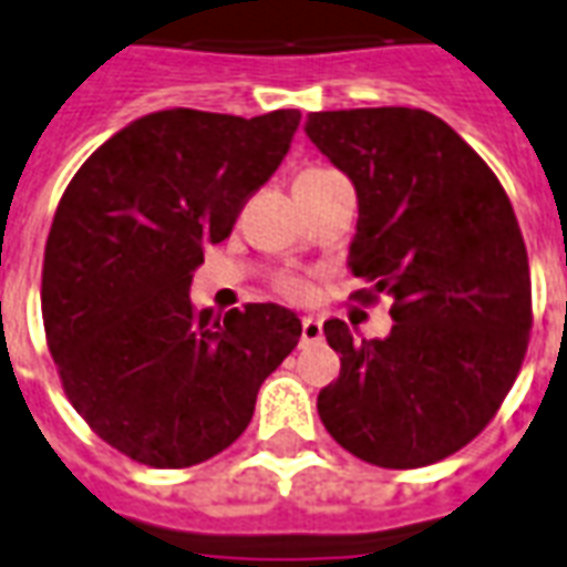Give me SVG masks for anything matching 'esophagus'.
Returning <instances> with one entry per match:
<instances>
[{"mask_svg":"<svg viewBox=\"0 0 567 567\" xmlns=\"http://www.w3.org/2000/svg\"><path fill=\"white\" fill-rule=\"evenodd\" d=\"M324 337V327H321V321L312 316L303 318V333H300V339H303V346H312V342H318V339Z\"/></svg>","mask_w":567,"mask_h":567,"instance_id":"34e87169","label":"esophagus"}]
</instances>
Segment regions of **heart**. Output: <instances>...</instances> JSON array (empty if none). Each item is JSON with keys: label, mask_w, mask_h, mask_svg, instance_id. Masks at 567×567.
Masks as SVG:
<instances>
[{"label": "heart", "mask_w": 567, "mask_h": 567, "mask_svg": "<svg viewBox=\"0 0 567 567\" xmlns=\"http://www.w3.org/2000/svg\"><path fill=\"white\" fill-rule=\"evenodd\" d=\"M279 291H282L285 297H303L306 285L300 282V279H295V276H285L282 282H279Z\"/></svg>", "instance_id": "1"}]
</instances>
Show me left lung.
<instances>
[{
  "label": "left lung",
  "instance_id": "1",
  "mask_svg": "<svg viewBox=\"0 0 567 567\" xmlns=\"http://www.w3.org/2000/svg\"><path fill=\"white\" fill-rule=\"evenodd\" d=\"M303 128L358 192L348 267L393 297L384 339L324 321L342 369L318 393L321 423L363 463H439L489 423L529 346V258L514 207L430 111H318Z\"/></svg>",
  "mask_w": 567,
  "mask_h": 567
}]
</instances>
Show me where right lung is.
<instances>
[{
  "instance_id": "1",
  "label": "right lung",
  "mask_w": 567,
  "mask_h": 567,
  "mask_svg": "<svg viewBox=\"0 0 567 567\" xmlns=\"http://www.w3.org/2000/svg\"><path fill=\"white\" fill-rule=\"evenodd\" d=\"M300 111L146 113L107 137L65 188L41 276L50 354L104 442L155 468L221 454L264 379L300 342L279 303L195 309L192 276L243 200L291 150Z\"/></svg>"
}]
</instances>
